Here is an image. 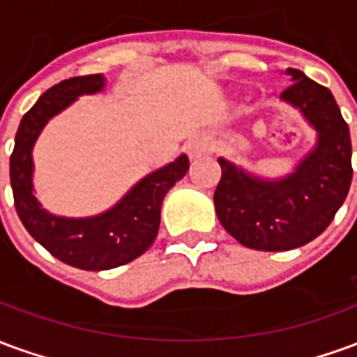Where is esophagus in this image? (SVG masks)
<instances>
[{
  "mask_svg": "<svg viewBox=\"0 0 357 357\" xmlns=\"http://www.w3.org/2000/svg\"><path fill=\"white\" fill-rule=\"evenodd\" d=\"M185 151H187V155H189V158H201V156L208 155L210 145H208V141L204 139L202 135H197V137H193V139L187 141Z\"/></svg>",
  "mask_w": 357,
  "mask_h": 357,
  "instance_id": "esophagus-1",
  "label": "esophagus"
}]
</instances>
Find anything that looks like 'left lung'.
I'll return each instance as SVG.
<instances>
[{
	"label": "left lung",
	"mask_w": 357,
	"mask_h": 357,
	"mask_svg": "<svg viewBox=\"0 0 357 357\" xmlns=\"http://www.w3.org/2000/svg\"><path fill=\"white\" fill-rule=\"evenodd\" d=\"M292 84L281 99L302 110L317 130V143L296 172L281 181L247 176L220 158L214 193L218 220L243 247L281 252L319 237L342 206L352 183V141L335 97L325 86L289 68Z\"/></svg>",
	"instance_id": "left-lung-1"
}]
</instances>
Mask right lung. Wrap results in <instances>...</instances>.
<instances>
[{
	"label": "right lung",
	"mask_w": 357,
	"mask_h": 357,
	"mask_svg": "<svg viewBox=\"0 0 357 357\" xmlns=\"http://www.w3.org/2000/svg\"><path fill=\"white\" fill-rule=\"evenodd\" d=\"M102 88L101 74L74 76L50 88L20 120L11 155L13 199L26 231L61 262L88 271H102L132 262L147 250L160 225V206L178 179L189 170V158L141 179L130 193L109 212L86 220H66L47 214L32 195V147L51 116L68 107L84 93Z\"/></svg>",
	"instance_id": "obj_1"
}]
</instances>
